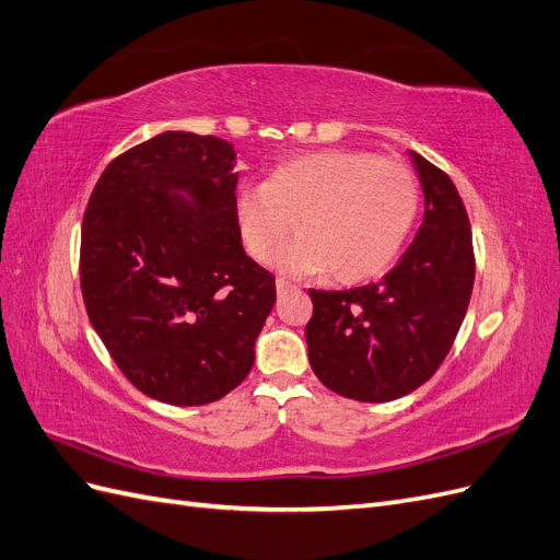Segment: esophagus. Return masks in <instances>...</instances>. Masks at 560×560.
Segmentation results:
<instances>
[{"instance_id": "1", "label": "esophagus", "mask_w": 560, "mask_h": 560, "mask_svg": "<svg viewBox=\"0 0 560 560\" xmlns=\"http://www.w3.org/2000/svg\"><path fill=\"white\" fill-rule=\"evenodd\" d=\"M276 290H278V294L282 296V294H287V292H292V290H294V284H292V282H287V280H282V278H278V280H276Z\"/></svg>"}]
</instances>
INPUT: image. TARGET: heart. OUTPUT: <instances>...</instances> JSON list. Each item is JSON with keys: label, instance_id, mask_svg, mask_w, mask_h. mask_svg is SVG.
<instances>
[{"label": "heart", "instance_id": "obj_1", "mask_svg": "<svg viewBox=\"0 0 560 560\" xmlns=\"http://www.w3.org/2000/svg\"><path fill=\"white\" fill-rule=\"evenodd\" d=\"M418 210L420 184L411 167L358 149L287 161L235 202L254 259L268 261L296 226L299 238L278 254L280 270H329L343 284L383 273L409 238Z\"/></svg>", "mask_w": 560, "mask_h": 560}]
</instances>
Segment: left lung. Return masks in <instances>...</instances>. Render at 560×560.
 <instances>
[{"instance_id":"left-lung-1","label":"left lung","mask_w":560,"mask_h":560,"mask_svg":"<svg viewBox=\"0 0 560 560\" xmlns=\"http://www.w3.org/2000/svg\"><path fill=\"white\" fill-rule=\"evenodd\" d=\"M425 219L389 273L346 292L311 290L315 376L336 395L381 404L413 393L446 360L474 287L469 217L451 177L411 151Z\"/></svg>"}]
</instances>
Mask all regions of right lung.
Wrapping results in <instances>:
<instances>
[{
  "instance_id": "right-lung-1",
  "label": "right lung",
  "mask_w": 560,
  "mask_h": 560,
  "mask_svg": "<svg viewBox=\"0 0 560 560\" xmlns=\"http://www.w3.org/2000/svg\"><path fill=\"white\" fill-rule=\"evenodd\" d=\"M233 165L226 140L167 130L116 156L83 212L91 325L140 393L173 406L238 387L276 303L273 273L241 245Z\"/></svg>"
}]
</instances>
